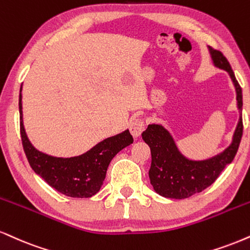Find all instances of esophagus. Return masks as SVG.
<instances>
[{
	"mask_svg": "<svg viewBox=\"0 0 250 250\" xmlns=\"http://www.w3.org/2000/svg\"><path fill=\"white\" fill-rule=\"evenodd\" d=\"M144 128H146V125H144V122L140 119L134 120V121L130 123V133L135 138L141 136V134H142Z\"/></svg>",
	"mask_w": 250,
	"mask_h": 250,
	"instance_id": "obj_1",
	"label": "esophagus"
}]
</instances>
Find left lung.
<instances>
[{
	"label": "left lung",
	"mask_w": 250,
	"mask_h": 250,
	"mask_svg": "<svg viewBox=\"0 0 250 250\" xmlns=\"http://www.w3.org/2000/svg\"><path fill=\"white\" fill-rule=\"evenodd\" d=\"M213 65L226 71L236 92L239 121L227 148L205 159H192L180 151L172 134L161 123H150L142 133L150 146L151 167L149 178L156 193L171 199H185L199 193L218 178L221 171L235 157L242 137V89L235 79L229 62L219 51L208 47Z\"/></svg>",
	"instance_id": "obj_1"
}]
</instances>
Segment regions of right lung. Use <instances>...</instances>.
Masks as SVG:
<instances>
[{"instance_id":"right-lung-1","label":"right lung","mask_w":250,"mask_h":250,"mask_svg":"<svg viewBox=\"0 0 250 250\" xmlns=\"http://www.w3.org/2000/svg\"><path fill=\"white\" fill-rule=\"evenodd\" d=\"M20 123L23 149L30 167L51 188L72 198H91L100 191L107 169L117 152L134 142L129 130L104 138L88 151L74 157H56L36 149L23 123L22 86L20 89Z\"/></svg>"}]
</instances>
